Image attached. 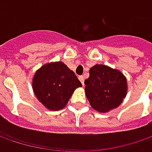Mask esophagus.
<instances>
[{"label": "esophagus", "mask_w": 152, "mask_h": 152, "mask_svg": "<svg viewBox=\"0 0 152 152\" xmlns=\"http://www.w3.org/2000/svg\"><path fill=\"white\" fill-rule=\"evenodd\" d=\"M79 79L80 80V82L82 83V85H84V82H85V78H84V76H79Z\"/></svg>", "instance_id": "34e87169"}]
</instances>
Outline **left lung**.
Returning a JSON list of instances; mask_svg holds the SVG:
<instances>
[{
    "label": "left lung",
    "instance_id": "8db88e82",
    "mask_svg": "<svg viewBox=\"0 0 152 152\" xmlns=\"http://www.w3.org/2000/svg\"><path fill=\"white\" fill-rule=\"evenodd\" d=\"M85 85L91 106L101 113L118 107L127 93V80L124 74L102 64L91 67Z\"/></svg>",
    "mask_w": 152,
    "mask_h": 152
}]
</instances>
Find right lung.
Masks as SVG:
<instances>
[{"label":"right lung","instance_id":"add662e5","mask_svg":"<svg viewBox=\"0 0 152 152\" xmlns=\"http://www.w3.org/2000/svg\"><path fill=\"white\" fill-rule=\"evenodd\" d=\"M80 86L75 73L61 61L44 65L33 79V90L38 100L53 111L64 107L73 91Z\"/></svg>","mask_w":152,"mask_h":152}]
</instances>
